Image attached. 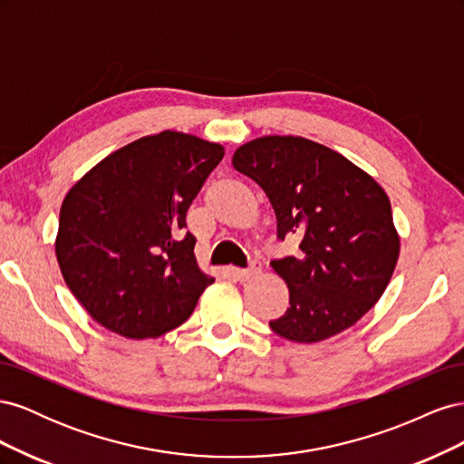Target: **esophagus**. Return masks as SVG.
Returning a JSON list of instances; mask_svg holds the SVG:
<instances>
[{
	"label": "esophagus",
	"mask_w": 464,
	"mask_h": 464,
	"mask_svg": "<svg viewBox=\"0 0 464 464\" xmlns=\"http://www.w3.org/2000/svg\"><path fill=\"white\" fill-rule=\"evenodd\" d=\"M259 273H261V265L259 263H251L249 269H232V275L236 276V280H242V283H246V280L256 278Z\"/></svg>",
	"instance_id": "esophagus-1"
}]
</instances>
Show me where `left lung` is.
Instances as JSON below:
<instances>
[{
	"label": "left lung",
	"mask_w": 464,
	"mask_h": 464,
	"mask_svg": "<svg viewBox=\"0 0 464 464\" xmlns=\"http://www.w3.org/2000/svg\"><path fill=\"white\" fill-rule=\"evenodd\" d=\"M232 166L269 198L280 240L302 237L298 257L271 263L290 292L271 329L314 344L353 327L383 296L401 254L385 189L341 152L294 135L257 137Z\"/></svg>",
	"instance_id": "8db88e82"
}]
</instances>
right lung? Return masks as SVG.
I'll return each mask as SVG.
<instances>
[{
    "instance_id": "1",
    "label": "right lung",
    "mask_w": 464,
    "mask_h": 464,
    "mask_svg": "<svg viewBox=\"0 0 464 464\" xmlns=\"http://www.w3.org/2000/svg\"><path fill=\"white\" fill-rule=\"evenodd\" d=\"M222 157L218 143L166 130L108 154L67 191L55 257L96 323L143 341L191 315L215 278L195 259L186 215Z\"/></svg>"
}]
</instances>
